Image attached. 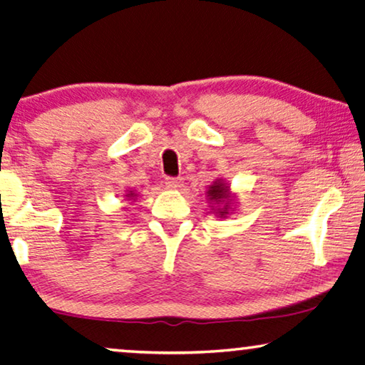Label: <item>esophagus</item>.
Wrapping results in <instances>:
<instances>
[{"label":"esophagus","instance_id":"obj_1","mask_svg":"<svg viewBox=\"0 0 365 365\" xmlns=\"http://www.w3.org/2000/svg\"><path fill=\"white\" fill-rule=\"evenodd\" d=\"M165 185L168 188H180L183 185V180L180 177H168L165 180Z\"/></svg>","mask_w":365,"mask_h":365}]
</instances>
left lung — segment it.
Masks as SVG:
<instances>
[{"label": "left lung", "instance_id": "8db88e82", "mask_svg": "<svg viewBox=\"0 0 365 365\" xmlns=\"http://www.w3.org/2000/svg\"><path fill=\"white\" fill-rule=\"evenodd\" d=\"M207 198L212 207V212L220 218H227L233 213V205L236 203V197L230 192V185L223 182V178H217L208 187Z\"/></svg>", "mask_w": 365, "mask_h": 365}]
</instances>
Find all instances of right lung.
Here are the masks:
<instances>
[{
    "label": "right lung",
    "mask_w": 365,
    "mask_h": 365,
    "mask_svg": "<svg viewBox=\"0 0 365 365\" xmlns=\"http://www.w3.org/2000/svg\"><path fill=\"white\" fill-rule=\"evenodd\" d=\"M125 198H127V202H130V200H135L137 198V193L133 192V190H130V192L125 195Z\"/></svg>",
    "instance_id": "1"
}]
</instances>
